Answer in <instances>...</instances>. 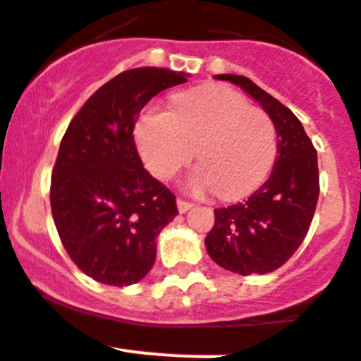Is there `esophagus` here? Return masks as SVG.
I'll use <instances>...</instances> for the list:
<instances>
[{"mask_svg": "<svg viewBox=\"0 0 361 361\" xmlns=\"http://www.w3.org/2000/svg\"><path fill=\"white\" fill-rule=\"evenodd\" d=\"M176 205H178V211H180V212H187V211H189V209H190V207H192V203L187 202V200L178 198Z\"/></svg>", "mask_w": 361, "mask_h": 361, "instance_id": "1", "label": "esophagus"}]
</instances>
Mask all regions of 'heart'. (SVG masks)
Listing matches in <instances>:
<instances>
[{
  "label": "heart",
  "mask_w": 361,
  "mask_h": 361,
  "mask_svg": "<svg viewBox=\"0 0 361 361\" xmlns=\"http://www.w3.org/2000/svg\"><path fill=\"white\" fill-rule=\"evenodd\" d=\"M134 134L147 169L159 180H171L187 167L196 147L202 167L189 178V187L214 189L224 200L258 189L278 152L271 116L225 85L176 94L172 111L147 109Z\"/></svg>",
  "instance_id": "b5f03b06"
}]
</instances>
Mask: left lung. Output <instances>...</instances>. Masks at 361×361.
Instances as JSON below:
<instances>
[{"label":"left lung","mask_w":361,"mask_h":361,"mask_svg":"<svg viewBox=\"0 0 361 361\" xmlns=\"http://www.w3.org/2000/svg\"><path fill=\"white\" fill-rule=\"evenodd\" d=\"M250 94L276 125L278 156L265 183L236 205L214 209L207 252L236 274H267L280 269L302 245L319 194L318 156L290 109L245 76L219 74Z\"/></svg>","instance_id":"1"}]
</instances>
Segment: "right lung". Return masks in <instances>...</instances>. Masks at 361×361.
<instances>
[{
    "mask_svg": "<svg viewBox=\"0 0 361 361\" xmlns=\"http://www.w3.org/2000/svg\"><path fill=\"white\" fill-rule=\"evenodd\" d=\"M167 68L123 71L83 103L59 145L50 209L59 240L80 271L112 287L152 269L156 236L178 214L176 196L143 167L134 125L156 94L185 83Z\"/></svg>",
    "mask_w": 361,
    "mask_h": 361,
    "instance_id": "obj_1",
    "label": "right lung"
}]
</instances>
